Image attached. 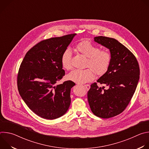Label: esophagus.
<instances>
[{
	"label": "esophagus",
	"mask_w": 149,
	"mask_h": 149,
	"mask_svg": "<svg viewBox=\"0 0 149 149\" xmlns=\"http://www.w3.org/2000/svg\"><path fill=\"white\" fill-rule=\"evenodd\" d=\"M84 87L86 88L87 90H89V89L90 88V86L88 84H86V85H84Z\"/></svg>",
	"instance_id": "1"
}]
</instances>
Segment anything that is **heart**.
Listing matches in <instances>:
<instances>
[{
    "mask_svg": "<svg viewBox=\"0 0 149 149\" xmlns=\"http://www.w3.org/2000/svg\"><path fill=\"white\" fill-rule=\"evenodd\" d=\"M76 49L87 58L86 65L90 68L74 70L68 74L67 77L68 80L77 84H84L94 79V70L98 75H102L107 71L111 62V55L108 51L98 50L97 47L88 40L80 42L76 45ZM61 62L64 69L70 70L72 68L71 52L70 49L63 51Z\"/></svg>",
    "mask_w": 149,
    "mask_h": 149,
    "instance_id": "heart-1",
    "label": "heart"
}]
</instances>
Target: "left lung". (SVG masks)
<instances>
[{"instance_id":"1","label":"left lung","mask_w":149,"mask_h":149,"mask_svg":"<svg viewBox=\"0 0 149 149\" xmlns=\"http://www.w3.org/2000/svg\"><path fill=\"white\" fill-rule=\"evenodd\" d=\"M94 40L110 50L111 62L107 71L97 81L109 88L91 85L88 101L97 117L109 118L122 113L129 104L140 78V68L133 53L114 38L96 36Z\"/></svg>"}]
</instances>
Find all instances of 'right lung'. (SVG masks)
Wrapping results in <instances>:
<instances>
[{
	"instance_id": "add662e5",
	"label": "right lung",
	"mask_w": 149,
	"mask_h": 149,
	"mask_svg": "<svg viewBox=\"0 0 149 149\" xmlns=\"http://www.w3.org/2000/svg\"><path fill=\"white\" fill-rule=\"evenodd\" d=\"M77 34L40 42L25 55L17 75V88L28 107L38 116L54 120L64 115L71 104V81L57 85L65 75L61 58Z\"/></svg>"
}]
</instances>
